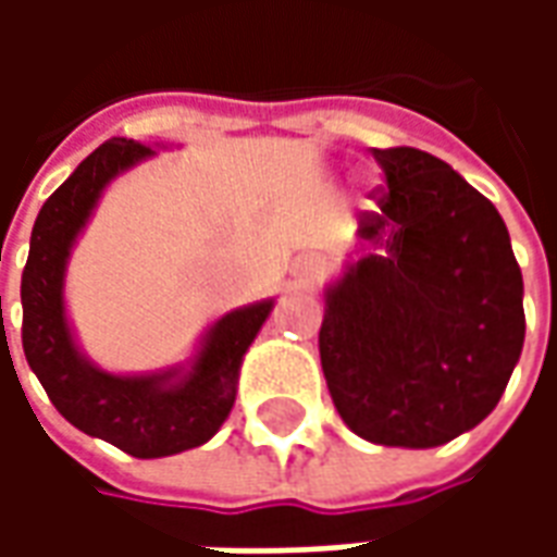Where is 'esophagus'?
Wrapping results in <instances>:
<instances>
[{
    "label": "esophagus",
    "mask_w": 557,
    "mask_h": 557,
    "mask_svg": "<svg viewBox=\"0 0 557 557\" xmlns=\"http://www.w3.org/2000/svg\"><path fill=\"white\" fill-rule=\"evenodd\" d=\"M322 271H325V262H322L319 256H301V259L295 262V274H298L301 283H313Z\"/></svg>",
    "instance_id": "1"
}]
</instances>
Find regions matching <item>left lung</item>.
Here are the masks:
<instances>
[{
  "instance_id": "1",
  "label": "left lung",
  "mask_w": 557,
  "mask_h": 557,
  "mask_svg": "<svg viewBox=\"0 0 557 557\" xmlns=\"http://www.w3.org/2000/svg\"><path fill=\"white\" fill-rule=\"evenodd\" d=\"M373 158L387 190L322 292L319 355L355 435L426 450L498 406L525 343V286L498 208L459 172L406 146Z\"/></svg>"
}]
</instances>
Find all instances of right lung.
I'll list each match as a JSON object with an SVG mask.
<instances>
[{
	"mask_svg": "<svg viewBox=\"0 0 557 557\" xmlns=\"http://www.w3.org/2000/svg\"><path fill=\"white\" fill-rule=\"evenodd\" d=\"M158 148L166 146L125 137L95 148L38 211L20 283L23 351L47 397L67 423L137 459L184 454L218 435L235 406L244 355L277 301L262 298L218 315L194 355L163 370L113 373L83 351L67 315V262L107 187Z\"/></svg>",
	"mask_w": 557,
	"mask_h": 557,
	"instance_id": "right-lung-1",
	"label": "right lung"
}]
</instances>
